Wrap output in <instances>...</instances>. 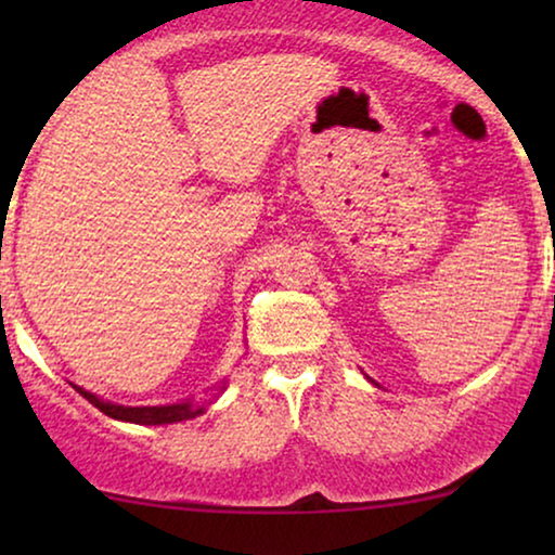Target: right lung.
I'll return each instance as SVG.
<instances>
[{
  "instance_id": "right-lung-1",
  "label": "right lung",
  "mask_w": 555,
  "mask_h": 555,
  "mask_svg": "<svg viewBox=\"0 0 555 555\" xmlns=\"http://www.w3.org/2000/svg\"><path fill=\"white\" fill-rule=\"evenodd\" d=\"M227 389V378H222V384L217 386L215 399ZM75 391L80 397H86L90 404L101 409L103 414H108L111 420L118 422H131V424H146V427H156V424H177V422H186V420H196V416L207 412V406L215 399L209 401H194V399H181L177 404H162V406H124V404H113V401H105L98 397L93 391H86L82 386H75Z\"/></svg>"
}]
</instances>
